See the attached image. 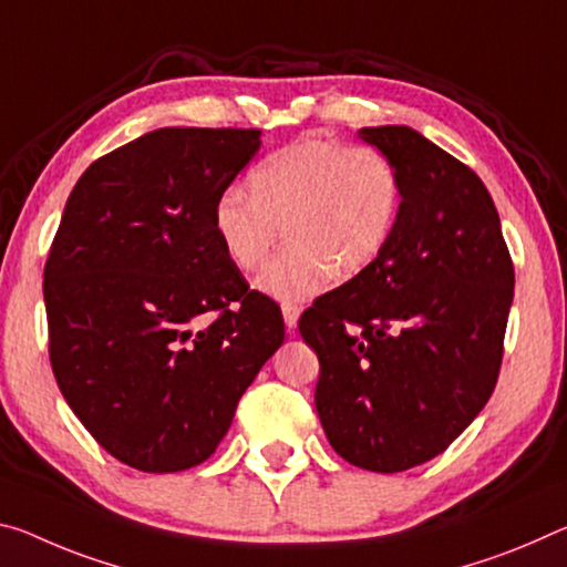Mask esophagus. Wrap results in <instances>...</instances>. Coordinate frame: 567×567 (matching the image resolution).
<instances>
[{
  "instance_id": "34e87169",
  "label": "esophagus",
  "mask_w": 567,
  "mask_h": 567,
  "mask_svg": "<svg viewBox=\"0 0 567 567\" xmlns=\"http://www.w3.org/2000/svg\"><path fill=\"white\" fill-rule=\"evenodd\" d=\"M282 318H285V326L287 328H295V326H298V318H300V308H298V305H295V302H282Z\"/></svg>"
}]
</instances>
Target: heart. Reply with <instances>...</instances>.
<instances>
[{"instance_id":"obj_1","label":"heart","mask_w":567,"mask_h":567,"mask_svg":"<svg viewBox=\"0 0 567 567\" xmlns=\"http://www.w3.org/2000/svg\"><path fill=\"white\" fill-rule=\"evenodd\" d=\"M251 194L231 186L214 204V231L241 272H257L280 239L259 287L272 298L305 300L332 275L350 277L379 259L396 229L401 178L375 146L302 136L259 161Z\"/></svg>"}]
</instances>
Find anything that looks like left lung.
I'll return each mask as SVG.
<instances>
[{
	"label": "left lung",
	"instance_id": "left-lung-1",
	"mask_svg": "<svg viewBox=\"0 0 567 567\" xmlns=\"http://www.w3.org/2000/svg\"><path fill=\"white\" fill-rule=\"evenodd\" d=\"M393 161L401 209L389 245L300 316L318 353L316 409L330 446L371 472L442 454L497 383L515 267L474 171L406 125L361 128Z\"/></svg>",
	"mask_w": 567,
	"mask_h": 567
}]
</instances>
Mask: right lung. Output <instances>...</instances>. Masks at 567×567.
<instances>
[{
    "label": "right lung",
    "instance_id": "1",
    "mask_svg": "<svg viewBox=\"0 0 567 567\" xmlns=\"http://www.w3.org/2000/svg\"><path fill=\"white\" fill-rule=\"evenodd\" d=\"M257 148V128H158L93 161L68 196L42 282L52 373L133 470L209 460L285 340L280 305L249 290L214 231Z\"/></svg>",
    "mask_w": 567,
    "mask_h": 567
}]
</instances>
